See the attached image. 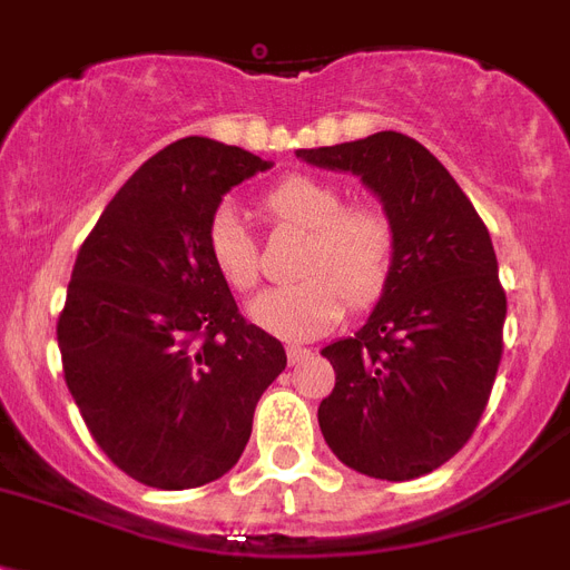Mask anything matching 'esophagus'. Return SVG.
<instances>
[{"label": "esophagus", "instance_id": "esophagus-1", "mask_svg": "<svg viewBox=\"0 0 570 570\" xmlns=\"http://www.w3.org/2000/svg\"><path fill=\"white\" fill-rule=\"evenodd\" d=\"M313 352L311 348H304V346H286V361H289V364H302V361H307V357H311Z\"/></svg>", "mask_w": 570, "mask_h": 570}]
</instances>
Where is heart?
Instances as JSON below:
<instances>
[{
    "instance_id": "heart-1",
    "label": "heart",
    "mask_w": 570,
    "mask_h": 570,
    "mask_svg": "<svg viewBox=\"0 0 570 570\" xmlns=\"http://www.w3.org/2000/svg\"><path fill=\"white\" fill-rule=\"evenodd\" d=\"M277 222L311 230L298 275L304 281L268 289L250 304V320L284 340H313L334 328L352 307H370L387 286L396 233L373 204L343 206V191L316 177H286L266 195ZM206 254L233 293H250L259 281L257 242L233 206H222L206 230Z\"/></svg>"
}]
</instances>
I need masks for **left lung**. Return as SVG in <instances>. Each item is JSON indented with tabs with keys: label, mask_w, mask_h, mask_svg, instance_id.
<instances>
[{
	"label": "left lung",
	"mask_w": 570,
	"mask_h": 570,
	"mask_svg": "<svg viewBox=\"0 0 570 570\" xmlns=\"http://www.w3.org/2000/svg\"><path fill=\"white\" fill-rule=\"evenodd\" d=\"M295 156L361 177L396 233L364 328L322 348L337 373L320 405L325 443L364 476H425L470 441L503 355L505 293L488 227L450 171L402 132Z\"/></svg>",
	"instance_id": "left-lung-1"
}]
</instances>
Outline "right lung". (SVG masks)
<instances>
[{
	"label": "right lung",
	"mask_w": 570,
	"mask_h": 570,
	"mask_svg": "<svg viewBox=\"0 0 570 570\" xmlns=\"http://www.w3.org/2000/svg\"><path fill=\"white\" fill-rule=\"evenodd\" d=\"M268 168L180 138L124 183L76 257L58 316L67 390L100 450L150 488L224 476L284 373L281 340L242 320L206 254L222 197Z\"/></svg>",
	"instance_id": "add662e5"
}]
</instances>
